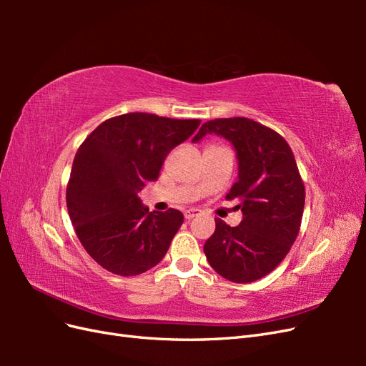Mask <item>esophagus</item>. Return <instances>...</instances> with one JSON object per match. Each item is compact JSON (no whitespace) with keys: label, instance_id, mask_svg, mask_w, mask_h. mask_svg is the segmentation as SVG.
Segmentation results:
<instances>
[{"label":"esophagus","instance_id":"1","mask_svg":"<svg viewBox=\"0 0 366 366\" xmlns=\"http://www.w3.org/2000/svg\"><path fill=\"white\" fill-rule=\"evenodd\" d=\"M198 215H200V210H197V209H187V210H184V218L186 219H192V218H195Z\"/></svg>","mask_w":366,"mask_h":366}]
</instances>
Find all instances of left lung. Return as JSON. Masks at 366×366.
I'll return each instance as SVG.
<instances>
[{
  "mask_svg": "<svg viewBox=\"0 0 366 366\" xmlns=\"http://www.w3.org/2000/svg\"><path fill=\"white\" fill-rule=\"evenodd\" d=\"M215 132L237 149L238 180L226 200L238 202L242 219L230 227L215 218L204 254L223 278L247 284L273 272L290 252L301 229L305 187L285 139L247 117L209 120L192 139Z\"/></svg>",
  "mask_w": 366,
  "mask_h": 366,
  "instance_id": "obj_1",
  "label": "left lung"
}]
</instances>
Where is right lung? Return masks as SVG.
Here are the masks:
<instances>
[{"label":"right lung","mask_w":366,"mask_h":366,"mask_svg":"<svg viewBox=\"0 0 366 366\" xmlns=\"http://www.w3.org/2000/svg\"><path fill=\"white\" fill-rule=\"evenodd\" d=\"M200 122L128 113L107 119L82 142L65 198L77 238L105 270L136 276L163 259L183 214L149 212L137 194Z\"/></svg>","instance_id":"obj_1"}]
</instances>
